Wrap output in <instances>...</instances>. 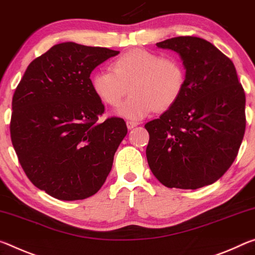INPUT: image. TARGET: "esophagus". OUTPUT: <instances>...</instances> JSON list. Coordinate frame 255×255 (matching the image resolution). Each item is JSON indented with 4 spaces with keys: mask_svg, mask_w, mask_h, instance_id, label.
I'll return each instance as SVG.
<instances>
[{
    "mask_svg": "<svg viewBox=\"0 0 255 255\" xmlns=\"http://www.w3.org/2000/svg\"><path fill=\"white\" fill-rule=\"evenodd\" d=\"M136 125H139V122H134V121H127V127L128 128H133L134 127H136Z\"/></svg>",
    "mask_w": 255,
    "mask_h": 255,
    "instance_id": "1",
    "label": "esophagus"
}]
</instances>
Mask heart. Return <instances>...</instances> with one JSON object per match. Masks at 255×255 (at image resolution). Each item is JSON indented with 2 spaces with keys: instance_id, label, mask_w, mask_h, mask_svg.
Here are the masks:
<instances>
[{
  "instance_id": "1",
  "label": "heart",
  "mask_w": 255,
  "mask_h": 255,
  "mask_svg": "<svg viewBox=\"0 0 255 255\" xmlns=\"http://www.w3.org/2000/svg\"><path fill=\"white\" fill-rule=\"evenodd\" d=\"M111 70H102L91 78V88L108 106H119L123 118L140 120L150 112H165L181 98L186 85V70L179 58L164 56L144 48H133L114 58Z\"/></svg>"
}]
</instances>
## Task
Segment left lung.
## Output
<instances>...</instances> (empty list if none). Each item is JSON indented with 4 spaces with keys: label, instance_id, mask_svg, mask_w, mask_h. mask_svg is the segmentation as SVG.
Here are the masks:
<instances>
[{
    "label": "left lung",
    "instance_id": "obj_1",
    "mask_svg": "<svg viewBox=\"0 0 255 255\" xmlns=\"http://www.w3.org/2000/svg\"><path fill=\"white\" fill-rule=\"evenodd\" d=\"M177 52L186 70L181 98L144 125L150 169L162 185L197 190L223 176L245 133V93L234 63L209 41L181 36L157 43Z\"/></svg>",
    "mask_w": 255,
    "mask_h": 255
}]
</instances>
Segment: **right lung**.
Segmentation results:
<instances>
[{
  "instance_id": "add662e5",
  "label": "right lung",
  "mask_w": 255,
  "mask_h": 255,
  "mask_svg": "<svg viewBox=\"0 0 255 255\" xmlns=\"http://www.w3.org/2000/svg\"><path fill=\"white\" fill-rule=\"evenodd\" d=\"M119 51L76 43L54 45L35 58L12 98L11 141L30 182L73 201L97 193L128 133L124 120L99 122L105 106L90 73Z\"/></svg>"
}]
</instances>
